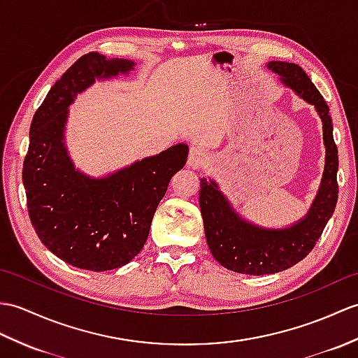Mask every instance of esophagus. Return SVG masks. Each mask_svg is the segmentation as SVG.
<instances>
[{
    "label": "esophagus",
    "instance_id": "34e87169",
    "mask_svg": "<svg viewBox=\"0 0 358 358\" xmlns=\"http://www.w3.org/2000/svg\"><path fill=\"white\" fill-rule=\"evenodd\" d=\"M206 160V151L201 146H192L189 151V159H187V166L189 168H199Z\"/></svg>",
    "mask_w": 358,
    "mask_h": 358
}]
</instances>
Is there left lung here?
<instances>
[{"instance_id":"8db88e82","label":"left lung","mask_w":358,"mask_h":358,"mask_svg":"<svg viewBox=\"0 0 358 358\" xmlns=\"http://www.w3.org/2000/svg\"><path fill=\"white\" fill-rule=\"evenodd\" d=\"M267 69L276 73L284 85L296 91L303 101L314 105L322 119L327 155L319 192L308 213L285 229H265L245 221L231 207L217 182L199 178V209L213 257L224 268L252 276L278 273L302 261L319 241L334 213L338 198V154L332 137V120L327 102L299 65L270 61Z\"/></svg>"}]
</instances>
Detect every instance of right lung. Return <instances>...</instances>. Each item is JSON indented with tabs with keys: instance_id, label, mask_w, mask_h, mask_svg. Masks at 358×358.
<instances>
[{
	"instance_id": "1",
	"label": "right lung",
	"mask_w": 358,
	"mask_h": 358,
	"mask_svg": "<svg viewBox=\"0 0 358 358\" xmlns=\"http://www.w3.org/2000/svg\"><path fill=\"white\" fill-rule=\"evenodd\" d=\"M134 70L129 59L91 52L66 70L33 115L22 166L31 226L50 252L82 270L123 267L143 248L157 206L186 164L178 143L102 178L78 171L65 148L69 106L96 79Z\"/></svg>"
}]
</instances>
